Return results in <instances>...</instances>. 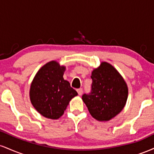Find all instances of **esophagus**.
Returning <instances> with one entry per match:
<instances>
[{"instance_id": "esophagus-1", "label": "esophagus", "mask_w": 154, "mask_h": 154, "mask_svg": "<svg viewBox=\"0 0 154 154\" xmlns=\"http://www.w3.org/2000/svg\"><path fill=\"white\" fill-rule=\"evenodd\" d=\"M77 93H78L79 95H81L82 94V92H83L82 88H79V89L77 90Z\"/></svg>"}]
</instances>
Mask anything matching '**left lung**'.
<instances>
[{
	"label": "left lung",
	"mask_w": 154,
	"mask_h": 154,
	"mask_svg": "<svg viewBox=\"0 0 154 154\" xmlns=\"http://www.w3.org/2000/svg\"><path fill=\"white\" fill-rule=\"evenodd\" d=\"M91 92L82 98L91 116L109 121L121 112L126 104L128 88L125 79L112 65L102 62L92 72Z\"/></svg>",
	"instance_id": "left-lung-1"
}]
</instances>
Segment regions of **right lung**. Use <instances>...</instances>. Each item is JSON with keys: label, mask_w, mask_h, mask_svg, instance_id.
Returning <instances> with one entry per match:
<instances>
[{"label": "right lung", "mask_w": 154, "mask_h": 154, "mask_svg": "<svg viewBox=\"0 0 154 154\" xmlns=\"http://www.w3.org/2000/svg\"><path fill=\"white\" fill-rule=\"evenodd\" d=\"M66 70L57 61H51L39 69L31 83L29 98L37 111L45 117L57 119L66 110L77 91L63 79Z\"/></svg>", "instance_id": "right-lung-1"}]
</instances>
